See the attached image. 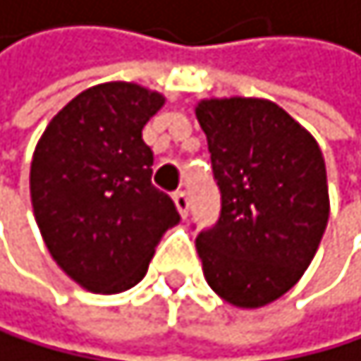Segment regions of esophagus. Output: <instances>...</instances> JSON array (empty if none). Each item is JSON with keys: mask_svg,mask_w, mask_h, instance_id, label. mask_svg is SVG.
Listing matches in <instances>:
<instances>
[{"mask_svg": "<svg viewBox=\"0 0 361 361\" xmlns=\"http://www.w3.org/2000/svg\"><path fill=\"white\" fill-rule=\"evenodd\" d=\"M174 202H176V209L183 218H187V212H190V198H187L185 192H176L174 194Z\"/></svg>", "mask_w": 361, "mask_h": 361, "instance_id": "1", "label": "esophagus"}]
</instances>
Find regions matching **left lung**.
I'll return each instance as SVG.
<instances>
[{
  "instance_id": "left-lung-1",
  "label": "left lung",
  "mask_w": 361,
  "mask_h": 361,
  "mask_svg": "<svg viewBox=\"0 0 361 361\" xmlns=\"http://www.w3.org/2000/svg\"><path fill=\"white\" fill-rule=\"evenodd\" d=\"M218 220L196 249L212 289L256 309L284 295L311 264L329 220V187L315 138L264 99L200 101Z\"/></svg>"
}]
</instances>
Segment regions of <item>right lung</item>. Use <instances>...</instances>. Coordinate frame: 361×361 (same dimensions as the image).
<instances>
[{
  "mask_svg": "<svg viewBox=\"0 0 361 361\" xmlns=\"http://www.w3.org/2000/svg\"><path fill=\"white\" fill-rule=\"evenodd\" d=\"M159 92L101 83L72 99L39 138L30 165L35 220L54 262L92 293L141 282L163 233L180 216L152 185L145 123Z\"/></svg>",
  "mask_w": 361,
  "mask_h": 361,
  "instance_id": "right-lung-1",
  "label": "right lung"
}]
</instances>
